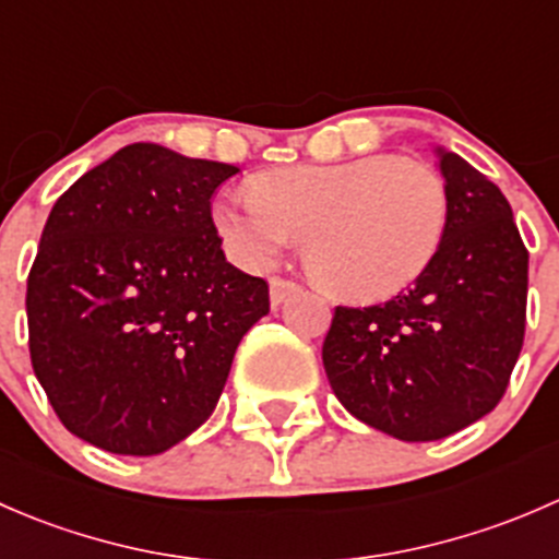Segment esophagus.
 <instances>
[{
  "label": "esophagus",
  "mask_w": 559,
  "mask_h": 559,
  "mask_svg": "<svg viewBox=\"0 0 559 559\" xmlns=\"http://www.w3.org/2000/svg\"><path fill=\"white\" fill-rule=\"evenodd\" d=\"M297 289H300V284H297V281L270 278V302H273V306H281V302H284L289 295H295Z\"/></svg>",
  "instance_id": "1"
}]
</instances>
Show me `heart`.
Returning a JSON list of instances; mask_svg holds the SVG:
<instances>
[{"mask_svg":"<svg viewBox=\"0 0 559 559\" xmlns=\"http://www.w3.org/2000/svg\"><path fill=\"white\" fill-rule=\"evenodd\" d=\"M449 200L430 165L376 154L259 173L248 194L211 207L213 229L243 267L264 270L306 233V264L346 300H386L414 284L441 248Z\"/></svg>","mask_w":559,"mask_h":559,"instance_id":"heart-1","label":"heart"}]
</instances>
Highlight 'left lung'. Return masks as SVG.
<instances>
[{"label": "left lung", "instance_id": "1", "mask_svg": "<svg viewBox=\"0 0 559 559\" xmlns=\"http://www.w3.org/2000/svg\"><path fill=\"white\" fill-rule=\"evenodd\" d=\"M447 233L408 292L335 308L321 346L343 408L400 441H438L487 416L520 359L527 248L503 191L438 145Z\"/></svg>", "mask_w": 559, "mask_h": 559}]
</instances>
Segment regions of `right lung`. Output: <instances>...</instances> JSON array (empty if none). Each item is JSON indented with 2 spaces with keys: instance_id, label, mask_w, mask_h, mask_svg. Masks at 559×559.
Returning <instances> with one entry per match:
<instances>
[{
  "instance_id": "1",
  "label": "right lung",
  "mask_w": 559,
  "mask_h": 559,
  "mask_svg": "<svg viewBox=\"0 0 559 559\" xmlns=\"http://www.w3.org/2000/svg\"><path fill=\"white\" fill-rule=\"evenodd\" d=\"M240 173L132 143L56 200L29 281V354L72 436L162 454L216 408L267 281L227 262L211 200Z\"/></svg>"
}]
</instances>
